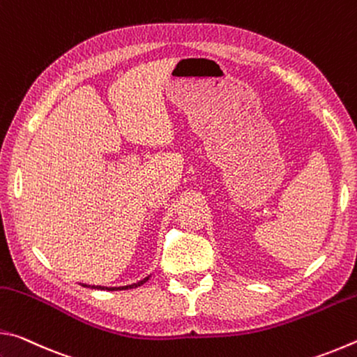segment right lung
Listing matches in <instances>:
<instances>
[{
  "label": "right lung",
  "mask_w": 357,
  "mask_h": 357,
  "mask_svg": "<svg viewBox=\"0 0 357 357\" xmlns=\"http://www.w3.org/2000/svg\"><path fill=\"white\" fill-rule=\"evenodd\" d=\"M148 279H149V277H146V279H143V280L137 282V283H132V285H128V287H119V288H107V289H110V291H113V289H129V288H137V287L143 285V283L146 282ZM83 287H86V285H83ZM91 288H100V289H104V287H91Z\"/></svg>",
  "instance_id": "obj_1"
}]
</instances>
